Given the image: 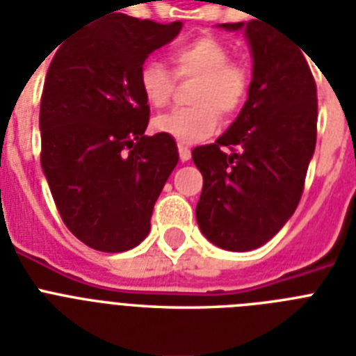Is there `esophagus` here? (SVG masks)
<instances>
[{
    "label": "esophagus",
    "instance_id": "obj_1",
    "mask_svg": "<svg viewBox=\"0 0 356 356\" xmlns=\"http://www.w3.org/2000/svg\"><path fill=\"white\" fill-rule=\"evenodd\" d=\"M178 154H180L181 161L191 160V149H189L186 143H178Z\"/></svg>",
    "mask_w": 356,
    "mask_h": 356
}]
</instances>
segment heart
Listing matches in <instances>:
<instances>
[{"instance_id":"1","label":"heart","mask_w":356,"mask_h":356,"mask_svg":"<svg viewBox=\"0 0 356 356\" xmlns=\"http://www.w3.org/2000/svg\"><path fill=\"white\" fill-rule=\"evenodd\" d=\"M232 51L215 36H198L178 45L169 60L178 81L195 79L189 102L154 119V130L193 143L209 138L218 118L229 121L241 112L250 92V71L243 62L229 60ZM163 64L147 60L139 67V90L152 108H165L175 95L176 79Z\"/></svg>"}]
</instances>
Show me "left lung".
<instances>
[{"mask_svg": "<svg viewBox=\"0 0 356 356\" xmlns=\"http://www.w3.org/2000/svg\"><path fill=\"white\" fill-rule=\"evenodd\" d=\"M220 27H244L254 79L235 123L193 149L204 176L196 222L218 248L248 252L268 243L300 204L316 147V82L300 47L272 25Z\"/></svg>", "mask_w": 356, "mask_h": 356, "instance_id": "obj_1", "label": "left lung"}]
</instances>
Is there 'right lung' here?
<instances>
[{
    "label": "right lung",
    "mask_w": 356,
    "mask_h": 356,
    "mask_svg": "<svg viewBox=\"0 0 356 356\" xmlns=\"http://www.w3.org/2000/svg\"><path fill=\"white\" fill-rule=\"evenodd\" d=\"M127 14L90 22L51 60L40 102V161L62 220L79 241L118 254L138 246L178 163L167 134L145 136V58L180 33Z\"/></svg>",
    "instance_id": "obj_1"
}]
</instances>
